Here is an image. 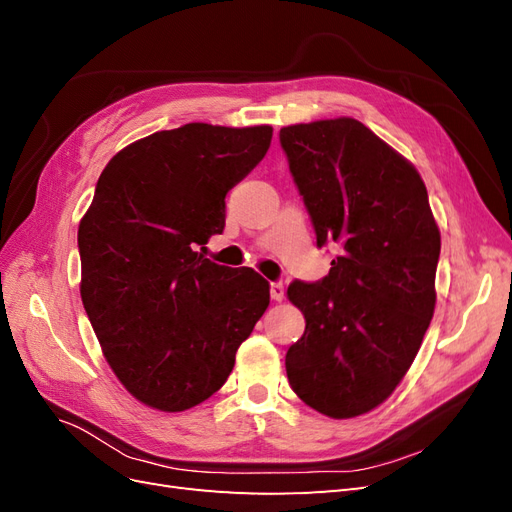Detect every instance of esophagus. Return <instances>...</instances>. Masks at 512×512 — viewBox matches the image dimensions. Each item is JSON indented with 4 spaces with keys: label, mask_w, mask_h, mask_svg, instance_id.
<instances>
[{
    "label": "esophagus",
    "mask_w": 512,
    "mask_h": 512,
    "mask_svg": "<svg viewBox=\"0 0 512 512\" xmlns=\"http://www.w3.org/2000/svg\"><path fill=\"white\" fill-rule=\"evenodd\" d=\"M284 284L282 282H271V299L273 301H284Z\"/></svg>",
    "instance_id": "34e87169"
}]
</instances>
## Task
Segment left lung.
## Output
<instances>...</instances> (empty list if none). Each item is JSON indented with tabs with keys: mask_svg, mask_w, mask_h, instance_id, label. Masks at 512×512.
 <instances>
[{
	"mask_svg": "<svg viewBox=\"0 0 512 512\" xmlns=\"http://www.w3.org/2000/svg\"><path fill=\"white\" fill-rule=\"evenodd\" d=\"M318 247V284L292 282L305 333L286 352L292 391L331 418L378 408L404 380L436 309L440 228L412 162L352 117L280 130Z\"/></svg>",
	"mask_w": 512,
	"mask_h": 512,
	"instance_id": "obj_1",
	"label": "left lung"
}]
</instances>
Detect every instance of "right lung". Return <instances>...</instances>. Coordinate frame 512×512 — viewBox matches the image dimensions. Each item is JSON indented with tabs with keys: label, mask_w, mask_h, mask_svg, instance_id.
Segmentation results:
<instances>
[{
	"label": "right lung",
	"mask_w": 512,
	"mask_h": 512,
	"mask_svg": "<svg viewBox=\"0 0 512 512\" xmlns=\"http://www.w3.org/2000/svg\"><path fill=\"white\" fill-rule=\"evenodd\" d=\"M271 136L185 123L123 147L98 179L79 224L81 299L113 374L153 410L183 412L220 391L269 307L265 277L200 250Z\"/></svg>",
	"instance_id": "1"
}]
</instances>
